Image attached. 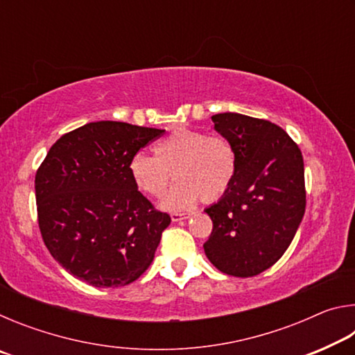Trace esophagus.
<instances>
[{"mask_svg":"<svg viewBox=\"0 0 355 355\" xmlns=\"http://www.w3.org/2000/svg\"><path fill=\"white\" fill-rule=\"evenodd\" d=\"M191 214H184V213H172L171 214V219H172V222H180V220H184V219H188Z\"/></svg>","mask_w":355,"mask_h":355,"instance_id":"34e87169","label":"esophagus"}]
</instances>
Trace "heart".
Returning a JSON list of instances; mask_svg holds the SVG:
<instances>
[{
  "label": "heart",
  "instance_id": "1",
  "mask_svg": "<svg viewBox=\"0 0 355 355\" xmlns=\"http://www.w3.org/2000/svg\"><path fill=\"white\" fill-rule=\"evenodd\" d=\"M155 156L136 153L128 163V173L136 189L147 197H161V208L183 211L200 199L219 200L230 189L236 175V152L224 136L199 130L178 128L153 147Z\"/></svg>",
  "mask_w": 355,
  "mask_h": 355
}]
</instances>
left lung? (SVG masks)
Returning <instances> with one entry per match:
<instances>
[{
    "label": "left lung",
    "mask_w": 355,
    "mask_h": 355,
    "mask_svg": "<svg viewBox=\"0 0 355 355\" xmlns=\"http://www.w3.org/2000/svg\"><path fill=\"white\" fill-rule=\"evenodd\" d=\"M211 120L235 148L236 175L225 196L205 209L213 232L203 249L220 272L254 277L279 261L304 218V158L269 120L238 112Z\"/></svg>",
    "instance_id": "1"
}]
</instances>
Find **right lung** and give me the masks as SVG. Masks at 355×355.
Masks as SVG:
<instances>
[{"label": "right lung", "instance_id": "obj_1", "mask_svg": "<svg viewBox=\"0 0 355 355\" xmlns=\"http://www.w3.org/2000/svg\"><path fill=\"white\" fill-rule=\"evenodd\" d=\"M163 133L101 120L53 144L35 173V202L44 243L65 271L98 288L147 271L171 216L136 189L128 163Z\"/></svg>", "mask_w": 355, "mask_h": 355}]
</instances>
